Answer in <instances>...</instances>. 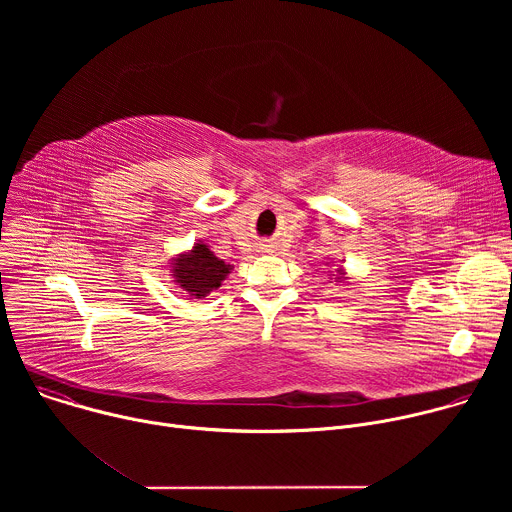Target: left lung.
I'll return each instance as SVG.
<instances>
[{"label": "left lung", "mask_w": 512, "mask_h": 512, "mask_svg": "<svg viewBox=\"0 0 512 512\" xmlns=\"http://www.w3.org/2000/svg\"><path fill=\"white\" fill-rule=\"evenodd\" d=\"M338 271H340V269H338ZM336 279H340V277H336Z\"/></svg>", "instance_id": "8db88e82"}]
</instances>
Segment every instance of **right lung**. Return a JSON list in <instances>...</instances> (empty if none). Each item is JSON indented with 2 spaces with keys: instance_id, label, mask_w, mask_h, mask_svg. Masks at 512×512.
I'll list each match as a JSON object with an SVG mask.
<instances>
[{
  "instance_id": "obj_1",
  "label": "right lung",
  "mask_w": 512,
  "mask_h": 512,
  "mask_svg": "<svg viewBox=\"0 0 512 512\" xmlns=\"http://www.w3.org/2000/svg\"><path fill=\"white\" fill-rule=\"evenodd\" d=\"M229 269L231 265H227L223 259L214 257L206 245L196 243V247L188 255L180 257L174 263V277L178 285L184 291H188L190 296L204 298L212 289L221 285Z\"/></svg>"
}]
</instances>
